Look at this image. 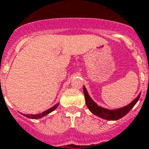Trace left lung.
Wrapping results in <instances>:
<instances>
[{
	"mask_svg": "<svg viewBox=\"0 0 149 149\" xmlns=\"http://www.w3.org/2000/svg\"><path fill=\"white\" fill-rule=\"evenodd\" d=\"M83 91H84V95H85V99H86V106L87 108L90 109V111L93 114H95L98 117H101L103 119H106V120H109V121H116L118 120L121 117H123L125 115L130 112L138 102L139 99L140 97V94L135 99H134L130 104H129L127 106H125L121 109H116V110H109V109H104L100 106H98L97 104H95L91 98L90 97L89 94H88L87 91L85 86H83Z\"/></svg>",
	"mask_w": 149,
	"mask_h": 149,
	"instance_id": "obj_1",
	"label": "left lung"
}]
</instances>
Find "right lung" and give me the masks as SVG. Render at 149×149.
<instances>
[{
  "instance_id": "add662e5",
  "label": "right lung",
  "mask_w": 149,
  "mask_h": 149,
  "mask_svg": "<svg viewBox=\"0 0 149 149\" xmlns=\"http://www.w3.org/2000/svg\"><path fill=\"white\" fill-rule=\"evenodd\" d=\"M58 106V104H55V105L53 106L52 108H50L49 109L46 110V111L43 112V113H40V114H36V115H32V114H31V115H30V114H24V116L28 117V118H32V119H39V118H41V117H43L44 116H45V115L49 114V113H50L51 112H53L54 109H57Z\"/></svg>"
}]
</instances>
